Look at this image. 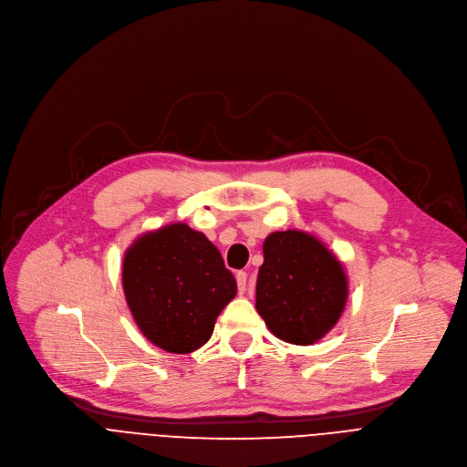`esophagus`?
I'll use <instances>...</instances> for the list:
<instances>
[{"label": "esophagus", "instance_id": "esophagus-1", "mask_svg": "<svg viewBox=\"0 0 467 467\" xmlns=\"http://www.w3.org/2000/svg\"><path fill=\"white\" fill-rule=\"evenodd\" d=\"M245 282H247V272L238 270V272H236V284H238V291H240V293L245 291Z\"/></svg>", "mask_w": 467, "mask_h": 467}]
</instances>
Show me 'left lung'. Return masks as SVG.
<instances>
[{
	"label": "left lung",
	"instance_id": "8db88e82",
	"mask_svg": "<svg viewBox=\"0 0 467 467\" xmlns=\"http://www.w3.org/2000/svg\"><path fill=\"white\" fill-rule=\"evenodd\" d=\"M263 254L257 312L279 339L296 346L314 344L344 312V268L317 238L300 231L272 233Z\"/></svg>",
	"mask_w": 467,
	"mask_h": 467
}]
</instances>
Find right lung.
Here are the masks:
<instances>
[{"label": "right lung", "mask_w": 467, "mask_h": 467, "mask_svg": "<svg viewBox=\"0 0 467 467\" xmlns=\"http://www.w3.org/2000/svg\"><path fill=\"white\" fill-rule=\"evenodd\" d=\"M123 293L142 334L169 353L204 346L236 279L222 254L183 223L139 238L123 259Z\"/></svg>", "instance_id": "right-lung-1"}]
</instances>
